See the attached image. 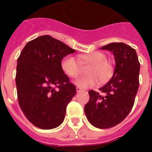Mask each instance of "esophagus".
Returning <instances> with one entry per match:
<instances>
[{"label":"esophagus","instance_id":"obj_1","mask_svg":"<svg viewBox=\"0 0 152 152\" xmlns=\"http://www.w3.org/2000/svg\"><path fill=\"white\" fill-rule=\"evenodd\" d=\"M76 90H77V92H80V91H83L82 88H80V87H77V88H76Z\"/></svg>","mask_w":152,"mask_h":152}]
</instances>
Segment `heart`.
I'll return each instance as SVG.
<instances>
[{
    "mask_svg": "<svg viewBox=\"0 0 152 152\" xmlns=\"http://www.w3.org/2000/svg\"><path fill=\"white\" fill-rule=\"evenodd\" d=\"M79 60L82 64H91L87 74L90 76L80 77L76 80V84L80 88H90L96 85L98 79L100 82H105L113 76L115 71V64L112 59L107 58L103 52L95 51L86 54L79 55ZM61 68L67 76L76 78L80 74V65L75 58L66 56L61 61Z\"/></svg>",
    "mask_w": 152,
    "mask_h": 152,
    "instance_id": "heart-1",
    "label": "heart"
}]
</instances>
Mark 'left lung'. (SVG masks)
<instances>
[{
    "mask_svg": "<svg viewBox=\"0 0 152 152\" xmlns=\"http://www.w3.org/2000/svg\"><path fill=\"white\" fill-rule=\"evenodd\" d=\"M101 49L113 52L115 71L112 78L100 88L102 94L88 91L90 100L84 112L93 126L108 129L121 123L132 109L139 89L140 63L135 49L123 42H112Z\"/></svg>",
    "mask_w": 152,
    "mask_h": 152,
    "instance_id": "1",
    "label": "left lung"
}]
</instances>
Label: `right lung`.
<instances>
[{
    "label": "right lung",
    "mask_w": 152,
    "mask_h": 152,
    "mask_svg": "<svg viewBox=\"0 0 152 152\" xmlns=\"http://www.w3.org/2000/svg\"><path fill=\"white\" fill-rule=\"evenodd\" d=\"M74 52L62 42L44 35L27 42L19 56L16 74L19 105L38 128H56L64 120L76 87L61 70V61Z\"/></svg>",
    "instance_id": "right-lung-1"
}]
</instances>
